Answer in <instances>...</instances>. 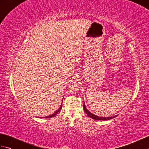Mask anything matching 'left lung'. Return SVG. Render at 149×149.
Segmentation results:
<instances>
[{"mask_svg": "<svg viewBox=\"0 0 149 149\" xmlns=\"http://www.w3.org/2000/svg\"><path fill=\"white\" fill-rule=\"evenodd\" d=\"M83 109L84 112L87 114V115L90 117L91 118H93L94 120H110V119H112L113 118H115V116H110V117H101V116H98L97 115H95L94 114L91 113L90 111H89V110H88L86 106H85V104H84H84H83Z\"/></svg>", "mask_w": 149, "mask_h": 149, "instance_id": "left-lung-1", "label": "left lung"}]
</instances>
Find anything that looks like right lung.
<instances>
[{
	"label": "right lung",
	"mask_w": 149,
	"mask_h": 149,
	"mask_svg": "<svg viewBox=\"0 0 149 149\" xmlns=\"http://www.w3.org/2000/svg\"><path fill=\"white\" fill-rule=\"evenodd\" d=\"M61 107H62V104H61V106H60V107L55 112V113H54L53 114H52V115H49V116H45V117H41V118H51V117H53V116H55L58 113V112H59L60 111H61Z\"/></svg>",
	"instance_id": "obj_1"
}]
</instances>
